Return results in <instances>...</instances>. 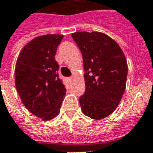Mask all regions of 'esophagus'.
<instances>
[{"mask_svg":"<svg viewBox=\"0 0 153 153\" xmlns=\"http://www.w3.org/2000/svg\"><path fill=\"white\" fill-rule=\"evenodd\" d=\"M72 77H70V78H68V80L69 81H72Z\"/></svg>","mask_w":153,"mask_h":153,"instance_id":"34e87169","label":"esophagus"}]
</instances>
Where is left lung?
<instances>
[{
  "mask_svg": "<svg viewBox=\"0 0 153 153\" xmlns=\"http://www.w3.org/2000/svg\"><path fill=\"white\" fill-rule=\"evenodd\" d=\"M83 59L85 94L79 98L84 115L101 120L111 115L126 89L128 67L120 45L101 32L71 33Z\"/></svg>",
  "mask_w": 153,
  "mask_h": 153,
  "instance_id": "left-lung-1",
  "label": "left lung"
}]
</instances>
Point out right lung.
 Wrapping results in <instances>:
<instances>
[{"label":"right lung","instance_id":"obj_1","mask_svg":"<svg viewBox=\"0 0 153 153\" xmlns=\"http://www.w3.org/2000/svg\"><path fill=\"white\" fill-rule=\"evenodd\" d=\"M64 38L46 34L32 39L19 54L15 69V83L24 106L41 120L58 115L66 89L57 73V47Z\"/></svg>","mask_w":153,"mask_h":153}]
</instances>
